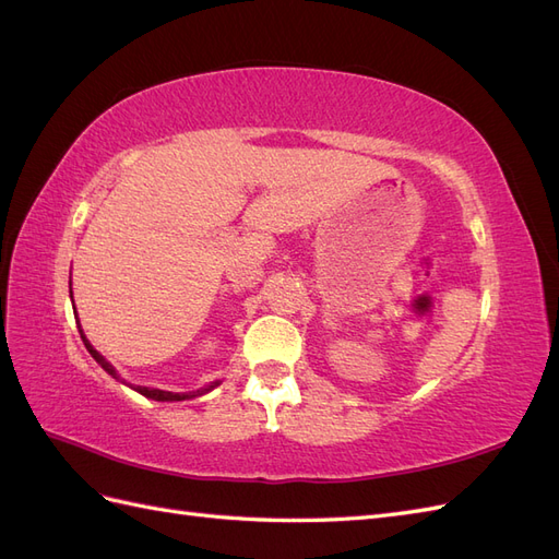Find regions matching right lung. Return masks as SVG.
<instances>
[{
  "instance_id": "1",
  "label": "right lung",
  "mask_w": 559,
  "mask_h": 559,
  "mask_svg": "<svg viewBox=\"0 0 559 559\" xmlns=\"http://www.w3.org/2000/svg\"><path fill=\"white\" fill-rule=\"evenodd\" d=\"M79 333H81V329H79ZM81 337H83V345H86V349L91 352V357L103 366L109 376H114V378H118L116 376V370H114V366L103 357V354H99L97 349H93V345L86 341V335L81 333ZM218 382H212L210 386H202V389H198V392H183V394H175V392H163V389H148V386H132V389H138V392L142 394V396H146V399H154V401H186V399H195V396H200V394H205V392H210V389H214Z\"/></svg>"
}]
</instances>
